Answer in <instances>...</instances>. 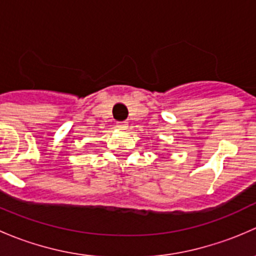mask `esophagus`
<instances>
[{
  "label": "esophagus",
  "instance_id": "1",
  "mask_svg": "<svg viewBox=\"0 0 256 256\" xmlns=\"http://www.w3.org/2000/svg\"><path fill=\"white\" fill-rule=\"evenodd\" d=\"M116 128H118V130H126V128H128V122H118Z\"/></svg>",
  "mask_w": 256,
  "mask_h": 256
}]
</instances>
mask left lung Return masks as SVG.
<instances>
[{"mask_svg": "<svg viewBox=\"0 0 256 256\" xmlns=\"http://www.w3.org/2000/svg\"><path fill=\"white\" fill-rule=\"evenodd\" d=\"M162 158H166V157H162Z\"/></svg>", "mask_w": 256, "mask_h": 256, "instance_id": "1", "label": "left lung"}]
</instances>
